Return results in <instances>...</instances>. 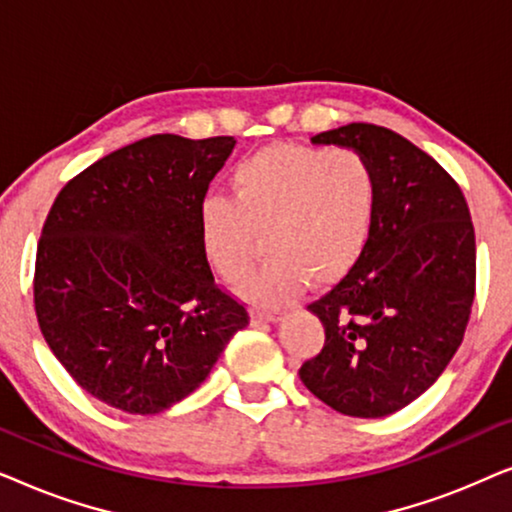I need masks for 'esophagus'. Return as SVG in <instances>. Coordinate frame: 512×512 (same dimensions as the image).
I'll use <instances>...</instances> for the list:
<instances>
[{"instance_id":"1","label":"esophagus","mask_w":512,"mask_h":512,"mask_svg":"<svg viewBox=\"0 0 512 512\" xmlns=\"http://www.w3.org/2000/svg\"><path fill=\"white\" fill-rule=\"evenodd\" d=\"M251 317H254L256 321H272V324H275V321L284 317V312L282 310H254L251 312Z\"/></svg>"}]
</instances>
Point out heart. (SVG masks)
Segmentation results:
<instances>
[{"label":"heart","instance_id":"heart-1","mask_svg":"<svg viewBox=\"0 0 512 512\" xmlns=\"http://www.w3.org/2000/svg\"><path fill=\"white\" fill-rule=\"evenodd\" d=\"M230 200L207 198L198 233L207 263L226 282L254 265L258 235L270 261L249 277L244 296L282 305L312 282H340L366 249L377 177L361 151L275 144L240 160L228 177Z\"/></svg>","mask_w":512,"mask_h":512}]
</instances>
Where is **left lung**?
<instances>
[{
    "label": "left lung",
    "instance_id": "1",
    "mask_svg": "<svg viewBox=\"0 0 512 512\" xmlns=\"http://www.w3.org/2000/svg\"><path fill=\"white\" fill-rule=\"evenodd\" d=\"M361 151L377 205L359 263L314 300L324 347L298 375L349 417H384L422 396L452 361L475 298V230L457 181L398 132L349 123L312 137Z\"/></svg>",
    "mask_w": 512,
    "mask_h": 512
}]
</instances>
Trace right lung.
Here are the masks:
<instances>
[{
    "label": "right lung",
    "mask_w": 512,
    "mask_h": 512,
    "mask_svg": "<svg viewBox=\"0 0 512 512\" xmlns=\"http://www.w3.org/2000/svg\"><path fill=\"white\" fill-rule=\"evenodd\" d=\"M233 137L151 135L69 179L34 263L41 333L76 384L130 415H158L202 384L249 324L198 233Z\"/></svg>",
    "instance_id": "obj_1"
}]
</instances>
